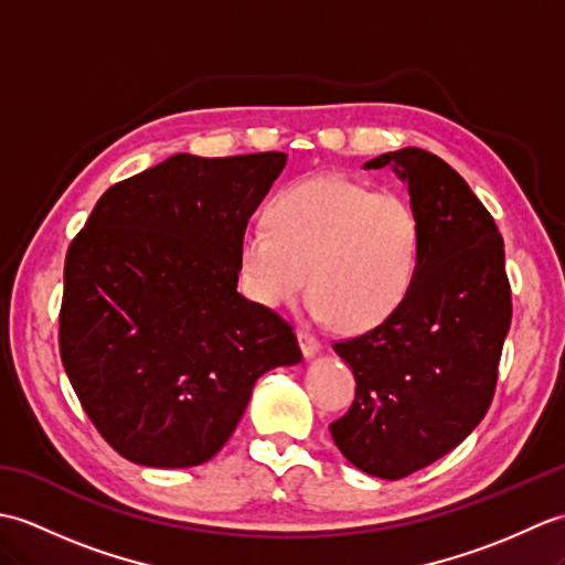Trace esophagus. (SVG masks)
Here are the masks:
<instances>
[{
  "label": "esophagus",
  "mask_w": 565,
  "mask_h": 565,
  "mask_svg": "<svg viewBox=\"0 0 565 565\" xmlns=\"http://www.w3.org/2000/svg\"><path fill=\"white\" fill-rule=\"evenodd\" d=\"M296 338H298V344H301V352H303V356H316V354L320 352V342H318L316 334L298 330Z\"/></svg>",
  "instance_id": "obj_1"
}]
</instances>
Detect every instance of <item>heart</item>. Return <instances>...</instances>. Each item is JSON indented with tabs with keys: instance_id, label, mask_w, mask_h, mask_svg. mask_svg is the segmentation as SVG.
Here are the masks:
<instances>
[{
	"instance_id": "1",
	"label": "heart",
	"mask_w": 565,
	"mask_h": 565,
	"mask_svg": "<svg viewBox=\"0 0 565 565\" xmlns=\"http://www.w3.org/2000/svg\"><path fill=\"white\" fill-rule=\"evenodd\" d=\"M267 221L269 227L249 225L239 235V271L262 306H291L310 274L320 318L369 330L413 289L423 221L398 191H374L340 174L308 177L274 196Z\"/></svg>"
}]
</instances>
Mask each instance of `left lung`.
I'll use <instances>...</instances> for the list:
<instances>
[{
    "mask_svg": "<svg viewBox=\"0 0 565 565\" xmlns=\"http://www.w3.org/2000/svg\"><path fill=\"white\" fill-rule=\"evenodd\" d=\"M386 164L423 221V257L391 318L332 344L356 395L330 431L359 471L398 481L459 447L488 413L512 301L502 235L459 172L419 148L383 152L364 170Z\"/></svg>",
    "mask_w": 565,
    "mask_h": 565,
    "instance_id": "8db88e82",
    "label": "left lung"
}]
</instances>
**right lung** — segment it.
<instances>
[{
  "label": "right lung",
  "mask_w": 565,
  "mask_h": 565,
  "mask_svg": "<svg viewBox=\"0 0 565 565\" xmlns=\"http://www.w3.org/2000/svg\"><path fill=\"white\" fill-rule=\"evenodd\" d=\"M284 164V152L172 154L114 184L72 239L60 356L124 459L209 461L255 381L303 359L289 322L237 294L239 235Z\"/></svg>",
  "instance_id": "right-lung-1"
}]
</instances>
